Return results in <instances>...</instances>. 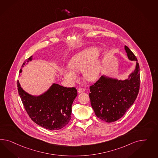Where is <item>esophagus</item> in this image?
<instances>
[{
  "label": "esophagus",
  "mask_w": 158,
  "mask_h": 158,
  "mask_svg": "<svg viewBox=\"0 0 158 158\" xmlns=\"http://www.w3.org/2000/svg\"><path fill=\"white\" fill-rule=\"evenodd\" d=\"M77 91H78L79 93H83L85 91V89H84V88H79V89H78Z\"/></svg>",
  "instance_id": "1"
}]
</instances>
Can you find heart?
Masks as SVG:
<instances>
[{"mask_svg":"<svg viewBox=\"0 0 158 158\" xmlns=\"http://www.w3.org/2000/svg\"><path fill=\"white\" fill-rule=\"evenodd\" d=\"M99 50L96 47L87 48L73 56L69 61L68 68H63L65 78L71 83L77 82L79 78L77 73L84 71L85 78L89 81H94L98 77L101 65L98 62H93L98 57Z\"/></svg>","mask_w":158,"mask_h":158,"instance_id":"1","label":"heart"}]
</instances>
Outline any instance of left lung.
Instances as JSON below:
<instances>
[{
	"label": "left lung",
	"mask_w": 158,
	"mask_h": 158,
	"mask_svg": "<svg viewBox=\"0 0 158 158\" xmlns=\"http://www.w3.org/2000/svg\"><path fill=\"white\" fill-rule=\"evenodd\" d=\"M125 51L129 60L137 61L136 57L127 46ZM140 67L138 62L131 78L118 81L101 76L90 86L91 105L96 116L107 123L121 118L135 102L140 89Z\"/></svg>",
	"instance_id": "obj_1"
}]
</instances>
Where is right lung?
Returning a JSON list of instances; mask_svg holds the SVG:
<instances>
[{
  "mask_svg": "<svg viewBox=\"0 0 158 158\" xmlns=\"http://www.w3.org/2000/svg\"><path fill=\"white\" fill-rule=\"evenodd\" d=\"M30 56L26 61L31 60ZM26 61L23 63L25 64ZM22 65V67H23ZM22 69H20L21 73ZM18 91L26 111L35 123L54 131L65 127L71 118L72 105L77 97L75 87L53 84L45 94L33 97L26 93L17 81Z\"/></svg>",
  "mask_w": 158,
  "mask_h": 158,
  "instance_id": "add662e5",
  "label": "right lung"
}]
</instances>
